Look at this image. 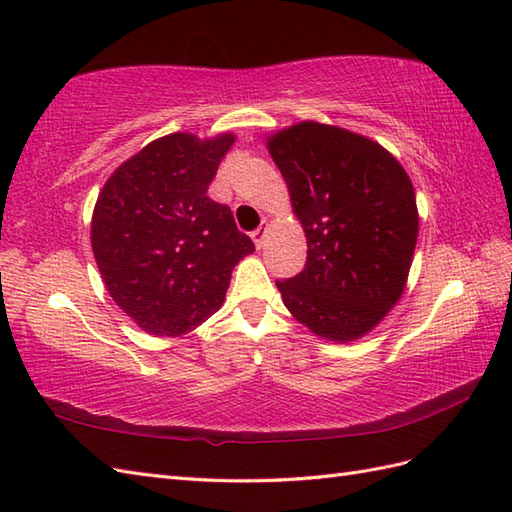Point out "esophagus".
<instances>
[{"label":"esophagus","mask_w":512,"mask_h":512,"mask_svg":"<svg viewBox=\"0 0 512 512\" xmlns=\"http://www.w3.org/2000/svg\"><path fill=\"white\" fill-rule=\"evenodd\" d=\"M250 237H253V242H255V246H257V248H262V246L266 244V237H268V224H262V226H259L257 231H255L253 235H250Z\"/></svg>","instance_id":"1"}]
</instances>
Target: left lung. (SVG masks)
<instances>
[{
    "label": "left lung",
    "mask_w": 512,
    "mask_h": 512,
    "mask_svg": "<svg viewBox=\"0 0 512 512\" xmlns=\"http://www.w3.org/2000/svg\"><path fill=\"white\" fill-rule=\"evenodd\" d=\"M308 262L277 281L292 317L321 339L372 332L407 286L418 242L416 191L400 162L350 129L303 121L270 134Z\"/></svg>",
    "instance_id": "left-lung-1"
}]
</instances>
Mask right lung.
<instances>
[{
    "label": "right lung",
    "instance_id": "add662e5",
    "mask_svg": "<svg viewBox=\"0 0 512 512\" xmlns=\"http://www.w3.org/2000/svg\"><path fill=\"white\" fill-rule=\"evenodd\" d=\"M235 134L176 132L118 167L92 213V253L129 319L154 336H180L222 308L233 268L255 250L228 206L206 189Z\"/></svg>",
    "mask_w": 512,
    "mask_h": 512
}]
</instances>
